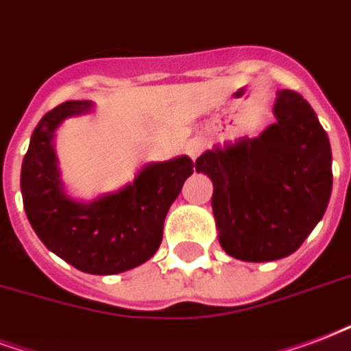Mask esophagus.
<instances>
[{
	"label": "esophagus",
	"mask_w": 351,
	"mask_h": 351,
	"mask_svg": "<svg viewBox=\"0 0 351 351\" xmlns=\"http://www.w3.org/2000/svg\"><path fill=\"white\" fill-rule=\"evenodd\" d=\"M204 152V141H199V138H192L189 144H186V154L191 157L192 160L196 159L197 155Z\"/></svg>",
	"instance_id": "1"
}]
</instances>
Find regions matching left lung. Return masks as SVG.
Returning <instances> with one entry per match:
<instances>
[{"label": "left lung", "instance_id": "8db88e82", "mask_svg": "<svg viewBox=\"0 0 351 351\" xmlns=\"http://www.w3.org/2000/svg\"><path fill=\"white\" fill-rule=\"evenodd\" d=\"M276 122L255 138L196 159L213 179V213L226 254L247 263L283 259L322 220L331 196V146L307 99L281 90Z\"/></svg>", "mask_w": 351, "mask_h": 351}]
</instances>
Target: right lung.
Here are the masks:
<instances>
[{
    "label": "right lung",
    "mask_w": 351,
    "mask_h": 351,
    "mask_svg": "<svg viewBox=\"0 0 351 351\" xmlns=\"http://www.w3.org/2000/svg\"><path fill=\"white\" fill-rule=\"evenodd\" d=\"M90 101H64L44 114L22 162L23 209L47 250L77 270L110 276L146 263L159 250L166 213L194 172L186 155L147 165L116 194L79 204L62 191L53 131L64 118L90 109Z\"/></svg>",
    "instance_id": "right-lung-1"
}]
</instances>
